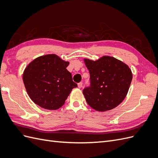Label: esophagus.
Segmentation results:
<instances>
[{"instance_id":"34e87169","label":"esophagus","mask_w":158,"mask_h":158,"mask_svg":"<svg viewBox=\"0 0 158 158\" xmlns=\"http://www.w3.org/2000/svg\"><path fill=\"white\" fill-rule=\"evenodd\" d=\"M78 87L79 88H81L82 87V82H80V83H78Z\"/></svg>"}]
</instances>
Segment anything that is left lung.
Wrapping results in <instances>:
<instances>
[{
    "mask_svg": "<svg viewBox=\"0 0 158 158\" xmlns=\"http://www.w3.org/2000/svg\"><path fill=\"white\" fill-rule=\"evenodd\" d=\"M90 74V87L83 90L89 106L98 111L117 107L127 96L132 79L128 66L113 56L105 55L97 60L84 59Z\"/></svg>",
    "mask_w": 158,
    "mask_h": 158,
    "instance_id": "left-lung-1",
    "label": "left lung"
}]
</instances>
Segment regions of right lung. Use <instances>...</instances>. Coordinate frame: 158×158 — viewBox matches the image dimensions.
<instances>
[{"instance_id":"right-lung-1","label":"right lung","mask_w":158,"mask_h":158,"mask_svg":"<svg viewBox=\"0 0 158 158\" xmlns=\"http://www.w3.org/2000/svg\"><path fill=\"white\" fill-rule=\"evenodd\" d=\"M69 62L55 54L40 56L27 64L23 82L32 101L40 107L56 110L63 106L72 89L77 87L66 69Z\"/></svg>"}]
</instances>
